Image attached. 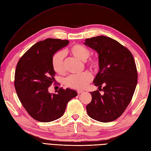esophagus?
I'll return each mask as SVG.
<instances>
[{"label": "esophagus", "mask_w": 151, "mask_h": 151, "mask_svg": "<svg viewBox=\"0 0 151 151\" xmlns=\"http://www.w3.org/2000/svg\"><path fill=\"white\" fill-rule=\"evenodd\" d=\"M77 92H78V94H80V93H83V90H77Z\"/></svg>", "instance_id": "1"}]
</instances>
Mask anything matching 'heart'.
<instances>
[{
    "label": "heart",
    "mask_w": 151,
    "mask_h": 151,
    "mask_svg": "<svg viewBox=\"0 0 151 151\" xmlns=\"http://www.w3.org/2000/svg\"><path fill=\"white\" fill-rule=\"evenodd\" d=\"M70 52L73 56L83 61H86V65L90 68L97 70L99 67V61L97 58H91L87 61L90 55V51L85 46L77 44L70 49ZM64 50H59L54 54L52 58V65L54 70L58 73L65 72L64 59L65 57ZM92 80V76L88 72H84L79 74H72L65 80V84L68 87L74 89H83L85 88Z\"/></svg>",
    "instance_id": "obj_1"
}]
</instances>
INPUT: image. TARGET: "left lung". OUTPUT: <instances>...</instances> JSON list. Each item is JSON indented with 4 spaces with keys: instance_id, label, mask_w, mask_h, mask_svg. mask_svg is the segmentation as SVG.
<instances>
[{
    "instance_id": "1",
    "label": "left lung",
    "mask_w": 151,
    "mask_h": 151,
    "mask_svg": "<svg viewBox=\"0 0 151 151\" xmlns=\"http://www.w3.org/2000/svg\"><path fill=\"white\" fill-rule=\"evenodd\" d=\"M84 43L99 54V71L93 83L103 86L104 92H90L87 113L99 122H112L122 115L133 96L138 81L134 58L126 47L107 36L88 38Z\"/></svg>"
}]
</instances>
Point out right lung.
Here are the masks:
<instances>
[{"instance_id": "obj_1", "label": "right lung", "mask_w": 151, "mask_h": 151, "mask_svg": "<svg viewBox=\"0 0 151 151\" xmlns=\"http://www.w3.org/2000/svg\"><path fill=\"white\" fill-rule=\"evenodd\" d=\"M67 40L47 38L32 45L18 61L14 73V88L24 108L34 119L52 122L65 113L69 101L78 95L69 88H61L50 93L54 81L52 58L58 50L67 46Z\"/></svg>"}]
</instances>
